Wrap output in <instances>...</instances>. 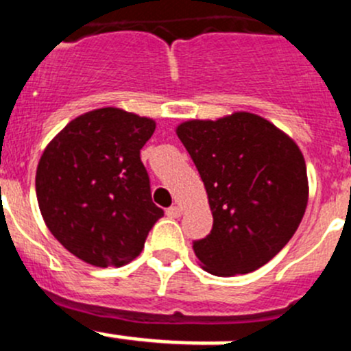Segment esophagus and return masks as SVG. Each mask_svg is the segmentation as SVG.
Instances as JSON below:
<instances>
[{
    "instance_id": "esophagus-1",
    "label": "esophagus",
    "mask_w": 351,
    "mask_h": 351,
    "mask_svg": "<svg viewBox=\"0 0 351 351\" xmlns=\"http://www.w3.org/2000/svg\"><path fill=\"white\" fill-rule=\"evenodd\" d=\"M182 213H183V209L180 206H171L166 209V216L168 217H180L182 216Z\"/></svg>"
}]
</instances>
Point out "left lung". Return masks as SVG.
Masks as SVG:
<instances>
[{
	"instance_id": "1",
	"label": "left lung",
	"mask_w": 351,
	"mask_h": 351,
	"mask_svg": "<svg viewBox=\"0 0 351 351\" xmlns=\"http://www.w3.org/2000/svg\"><path fill=\"white\" fill-rule=\"evenodd\" d=\"M213 210V230L193 252L216 276L258 269L290 241L308 199L307 168L293 141L252 113L176 128Z\"/></svg>"
}]
</instances>
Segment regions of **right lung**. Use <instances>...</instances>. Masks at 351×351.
<instances>
[{
	"mask_svg": "<svg viewBox=\"0 0 351 351\" xmlns=\"http://www.w3.org/2000/svg\"><path fill=\"white\" fill-rule=\"evenodd\" d=\"M156 123L118 108L75 118L51 141L36 173L46 226L75 257L125 266L165 210L152 202L141 149Z\"/></svg>",
	"mask_w": 351,
	"mask_h": 351,
	"instance_id": "1",
	"label": "right lung"
}]
</instances>
